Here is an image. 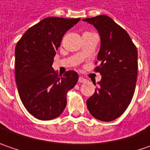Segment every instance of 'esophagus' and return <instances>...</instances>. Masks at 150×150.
<instances>
[{"mask_svg":"<svg viewBox=\"0 0 150 150\" xmlns=\"http://www.w3.org/2000/svg\"><path fill=\"white\" fill-rule=\"evenodd\" d=\"M78 82H79L80 83H86V82H87V79L84 78L83 77H79V78H78Z\"/></svg>","mask_w":150,"mask_h":150,"instance_id":"obj_1","label":"esophagus"}]
</instances>
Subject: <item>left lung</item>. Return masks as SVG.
<instances>
[{
  "instance_id": "8db88e82",
  "label": "left lung",
  "mask_w": 150,
  "mask_h": 150,
  "mask_svg": "<svg viewBox=\"0 0 150 150\" xmlns=\"http://www.w3.org/2000/svg\"><path fill=\"white\" fill-rule=\"evenodd\" d=\"M93 25L100 36V62L96 71L102 76L98 89L87 100L90 113L109 122L120 117L129 107L135 90L138 51L129 35L111 17L101 15L83 19ZM96 84V83H93Z\"/></svg>"
}]
</instances>
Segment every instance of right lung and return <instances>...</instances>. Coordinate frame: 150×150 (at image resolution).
Returning a JSON list of instances; mask_svg holds the SVG:
<instances>
[{
	"label": "right lung",
	"mask_w": 150,
	"mask_h": 150,
	"mask_svg": "<svg viewBox=\"0 0 150 150\" xmlns=\"http://www.w3.org/2000/svg\"><path fill=\"white\" fill-rule=\"evenodd\" d=\"M80 18L47 17L26 31L15 49V76L26 110L40 120L57 118L67 105V93L78 80L75 71L59 78L52 68L64 34Z\"/></svg>",
	"instance_id": "1"
}]
</instances>
